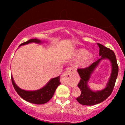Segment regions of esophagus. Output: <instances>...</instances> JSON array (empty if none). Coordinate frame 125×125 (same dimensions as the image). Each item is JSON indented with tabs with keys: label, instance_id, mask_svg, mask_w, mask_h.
<instances>
[{
	"label": "esophagus",
	"instance_id": "34e87169",
	"mask_svg": "<svg viewBox=\"0 0 125 125\" xmlns=\"http://www.w3.org/2000/svg\"><path fill=\"white\" fill-rule=\"evenodd\" d=\"M74 71L71 68H68L61 77V82L65 85L73 86L76 84V81L74 78Z\"/></svg>",
	"mask_w": 125,
	"mask_h": 125
}]
</instances>
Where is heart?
<instances>
[{"instance_id": "obj_1", "label": "heart", "mask_w": 125, "mask_h": 125, "mask_svg": "<svg viewBox=\"0 0 125 125\" xmlns=\"http://www.w3.org/2000/svg\"><path fill=\"white\" fill-rule=\"evenodd\" d=\"M75 56L77 59L83 58V61L81 62V65L85 66L88 64L92 59H93V54L92 53H88V51L85 49H78L75 53Z\"/></svg>"}]
</instances>
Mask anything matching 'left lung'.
<instances>
[{
	"label": "left lung",
	"mask_w": 125,
	"mask_h": 125,
	"mask_svg": "<svg viewBox=\"0 0 125 125\" xmlns=\"http://www.w3.org/2000/svg\"><path fill=\"white\" fill-rule=\"evenodd\" d=\"M100 48L99 55L100 59L85 68L77 69L81 80L77 85L81 90V95L77 98V101L83 105L92 106L100 104L105 101L112 94L118 73V66L115 53L112 50L102 44L97 43ZM108 59L112 64V72L107 86L104 90L93 91L88 86V83L92 73L102 59Z\"/></svg>",
	"instance_id": "left-lung-1"
}]
</instances>
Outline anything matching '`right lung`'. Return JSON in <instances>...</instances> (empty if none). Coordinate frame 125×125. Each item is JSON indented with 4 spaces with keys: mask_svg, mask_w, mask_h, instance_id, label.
<instances>
[{
    "mask_svg": "<svg viewBox=\"0 0 125 125\" xmlns=\"http://www.w3.org/2000/svg\"><path fill=\"white\" fill-rule=\"evenodd\" d=\"M35 42L37 44H40L42 42L40 40L37 39H32L20 44L19 47L21 45H26L29 43ZM11 80L13 86L15 90L23 100L27 102L35 104H44L47 103L52 98L56 88L60 84V76L57 77L51 78L48 83L43 88L36 90H25L21 89L17 86L13 80V77L11 75Z\"/></svg>",
    "mask_w": 125,
    "mask_h": 125,
    "instance_id": "add662e5",
    "label": "right lung"
}]
</instances>
